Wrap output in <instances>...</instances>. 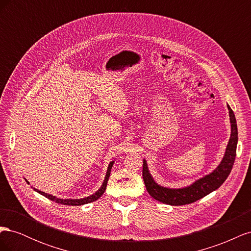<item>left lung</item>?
<instances>
[{
    "instance_id": "left-lung-1",
    "label": "left lung",
    "mask_w": 251,
    "mask_h": 251,
    "mask_svg": "<svg viewBox=\"0 0 251 251\" xmlns=\"http://www.w3.org/2000/svg\"><path fill=\"white\" fill-rule=\"evenodd\" d=\"M227 108H228L229 111L231 134L222 161L220 162V164L210 174L205 175L204 177L196 180L193 184L182 188H169L159 185L158 183H156L154 178L151 177L146 159H143V181L144 184H146L148 193L155 200L162 202L164 204L174 205V206L185 205L196 202L197 200L207 196L224 183V181L229 176L233 166L238 144L237 120H235L233 111L230 109L228 104H227Z\"/></svg>"
}]
</instances>
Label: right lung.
Returning <instances> with one entry per match:
<instances>
[{
	"label": "right lung",
	"mask_w": 251,
	"mask_h": 251,
	"mask_svg": "<svg viewBox=\"0 0 251 251\" xmlns=\"http://www.w3.org/2000/svg\"><path fill=\"white\" fill-rule=\"evenodd\" d=\"M114 164V161H111L109 166H108V170H107V174H105V177H104V180L102 182V185L100 186V188L98 189V191L96 193H94L93 195H91L89 197H86V198H82V199H59L57 198V197L55 196H52V195H49L47 193H44V192H41L39 191V189L36 188H33L35 192H37L39 194L43 195L44 197H46V198H48L49 200L51 201H54L56 203H59V204H64V205H72V206H78V205H83V204H88V203H91L93 201H96L98 198H100V197L103 195V193L105 192V188H107V184H108V180H109V177H110V174H111V170H112V166ZM26 180V179H25ZM27 183L29 184V182L26 180Z\"/></svg>",
	"instance_id": "add662e5"
}]
</instances>
